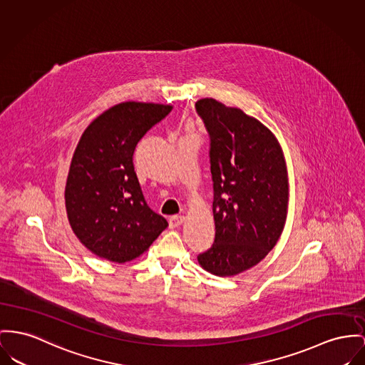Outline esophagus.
I'll list each match as a JSON object with an SVG mask.
<instances>
[{
	"mask_svg": "<svg viewBox=\"0 0 365 365\" xmlns=\"http://www.w3.org/2000/svg\"><path fill=\"white\" fill-rule=\"evenodd\" d=\"M184 221H185V217H184V216H171L170 220H169L171 228L180 227Z\"/></svg>",
	"mask_w": 365,
	"mask_h": 365,
	"instance_id": "34e87169",
	"label": "esophagus"
}]
</instances>
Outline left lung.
Returning <instances> with one entry per match:
<instances>
[{"label":"left lung","mask_w":365,"mask_h":365,"mask_svg":"<svg viewBox=\"0 0 365 365\" xmlns=\"http://www.w3.org/2000/svg\"><path fill=\"white\" fill-rule=\"evenodd\" d=\"M210 138L216 235L197 262L215 275L256 266L278 241L288 209V174L274 134L213 98L195 103Z\"/></svg>","instance_id":"left-lung-1"}]
</instances>
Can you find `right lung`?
<instances>
[{"instance_id": "obj_1", "label": "right lung", "mask_w": 365, "mask_h": 365, "mask_svg": "<svg viewBox=\"0 0 365 365\" xmlns=\"http://www.w3.org/2000/svg\"><path fill=\"white\" fill-rule=\"evenodd\" d=\"M170 105L123 102L99 115L74 150L65 200L74 234L99 257L116 263L143 255L168 221L146 203L133 156Z\"/></svg>"}]
</instances>
